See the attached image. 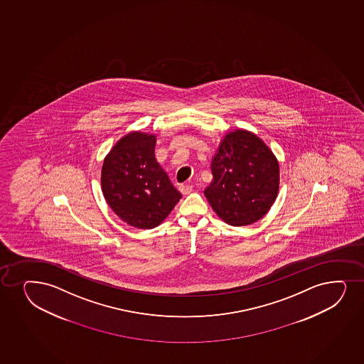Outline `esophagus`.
<instances>
[{"label":"esophagus","mask_w":364,"mask_h":364,"mask_svg":"<svg viewBox=\"0 0 364 364\" xmlns=\"http://www.w3.org/2000/svg\"><path fill=\"white\" fill-rule=\"evenodd\" d=\"M180 192L183 194V196H187L189 193L193 192V186L192 184H181L180 186Z\"/></svg>","instance_id":"obj_1"}]
</instances>
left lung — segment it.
I'll use <instances>...</instances> for the list:
<instances>
[{
	"label": "left lung",
	"mask_w": 364,
	"mask_h": 364,
	"mask_svg": "<svg viewBox=\"0 0 364 364\" xmlns=\"http://www.w3.org/2000/svg\"><path fill=\"white\" fill-rule=\"evenodd\" d=\"M211 172L205 197L230 226L259 221L276 201L279 164L266 143L250 131L227 132L211 160Z\"/></svg>",
	"instance_id": "1"
}]
</instances>
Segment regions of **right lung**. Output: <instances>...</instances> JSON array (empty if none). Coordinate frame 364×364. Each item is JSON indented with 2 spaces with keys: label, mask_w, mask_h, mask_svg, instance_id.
Listing matches in <instances>:
<instances>
[{
  "label": "right lung",
  "mask_w": 364,
  "mask_h": 364,
  "mask_svg": "<svg viewBox=\"0 0 364 364\" xmlns=\"http://www.w3.org/2000/svg\"><path fill=\"white\" fill-rule=\"evenodd\" d=\"M155 134H125L105 156L100 173L110 209L139 230L159 226L182 198L155 159Z\"/></svg>",
  "instance_id": "obj_1"
}]
</instances>
